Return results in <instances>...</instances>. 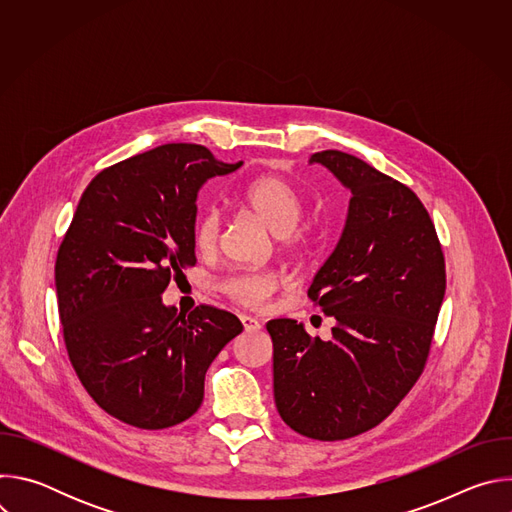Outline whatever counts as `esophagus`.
<instances>
[{"instance_id": "1", "label": "esophagus", "mask_w": 512, "mask_h": 512, "mask_svg": "<svg viewBox=\"0 0 512 512\" xmlns=\"http://www.w3.org/2000/svg\"><path fill=\"white\" fill-rule=\"evenodd\" d=\"M241 322H243V328L245 330H259L261 328V324L255 320V318H251V316H241Z\"/></svg>"}]
</instances>
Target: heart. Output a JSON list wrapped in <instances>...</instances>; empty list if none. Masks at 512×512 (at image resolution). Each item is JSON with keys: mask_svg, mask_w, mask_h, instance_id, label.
I'll list each match as a JSON object with an SVG mask.
<instances>
[{"mask_svg": "<svg viewBox=\"0 0 512 512\" xmlns=\"http://www.w3.org/2000/svg\"><path fill=\"white\" fill-rule=\"evenodd\" d=\"M237 202L257 214L285 245L296 247L302 243V231L298 229L302 198L287 180L279 176H259L237 194ZM218 241H221V212L206 208L196 218L194 243L202 253H212ZM277 285L279 279L271 271H247L227 279L225 291L243 304L259 306L273 294Z\"/></svg>", "mask_w": 512, "mask_h": 512, "instance_id": "heart-1", "label": "heart"}]
</instances>
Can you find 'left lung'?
Here are the masks:
<instances>
[{
	"mask_svg": "<svg viewBox=\"0 0 512 512\" xmlns=\"http://www.w3.org/2000/svg\"><path fill=\"white\" fill-rule=\"evenodd\" d=\"M350 192L342 235L308 296L336 320L312 338L289 318L267 322L273 397L281 419L334 442L379 425L419 379L446 294L431 218L405 184L350 154L318 152Z\"/></svg>",
	"mask_w": 512,
	"mask_h": 512,
	"instance_id": "left-lung-1",
	"label": "left lung"
}]
</instances>
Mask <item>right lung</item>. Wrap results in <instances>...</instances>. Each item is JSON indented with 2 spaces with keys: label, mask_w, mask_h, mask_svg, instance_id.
I'll return each instance as SVG.
<instances>
[{
  "label": "right lung",
  "mask_w": 512,
  "mask_h": 512,
  "mask_svg": "<svg viewBox=\"0 0 512 512\" xmlns=\"http://www.w3.org/2000/svg\"><path fill=\"white\" fill-rule=\"evenodd\" d=\"M225 164L204 145L166 143L93 178L58 249L54 283L68 358L113 417L164 429L194 415L204 375L241 320L162 302L170 277L194 265L196 198Z\"/></svg>",
  "instance_id": "right-lung-1"
}]
</instances>
